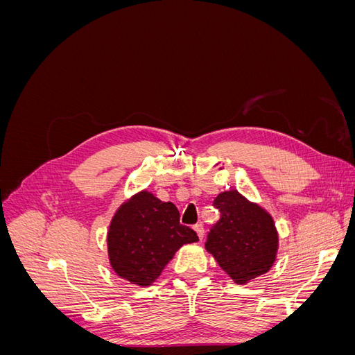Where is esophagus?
<instances>
[{
  "label": "esophagus",
  "instance_id": "1",
  "mask_svg": "<svg viewBox=\"0 0 355 355\" xmlns=\"http://www.w3.org/2000/svg\"><path fill=\"white\" fill-rule=\"evenodd\" d=\"M194 231L197 232V237H198L200 240H202V237H204V228H202V225H201V223L194 225Z\"/></svg>",
  "mask_w": 355,
  "mask_h": 355
}]
</instances>
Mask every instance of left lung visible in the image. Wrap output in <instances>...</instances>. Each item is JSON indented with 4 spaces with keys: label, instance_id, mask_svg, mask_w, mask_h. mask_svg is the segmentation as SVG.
Masks as SVG:
<instances>
[{
    "label": "left lung",
    "instance_id": "8db88e82",
    "mask_svg": "<svg viewBox=\"0 0 355 355\" xmlns=\"http://www.w3.org/2000/svg\"><path fill=\"white\" fill-rule=\"evenodd\" d=\"M213 206L220 219L210 230L206 250L237 284H245L271 270L278 234L270 213L239 191L220 192Z\"/></svg>",
    "mask_w": 355,
    "mask_h": 355
}]
</instances>
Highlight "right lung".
Segmentation results:
<instances>
[{
	"mask_svg": "<svg viewBox=\"0 0 355 355\" xmlns=\"http://www.w3.org/2000/svg\"><path fill=\"white\" fill-rule=\"evenodd\" d=\"M179 218L173 202L148 191L123 202L106 239L115 274L136 286H151L182 245L198 241L196 231L180 225Z\"/></svg>",
	"mask_w": 355,
	"mask_h": 355,
	"instance_id": "obj_1",
	"label": "right lung"
}]
</instances>
